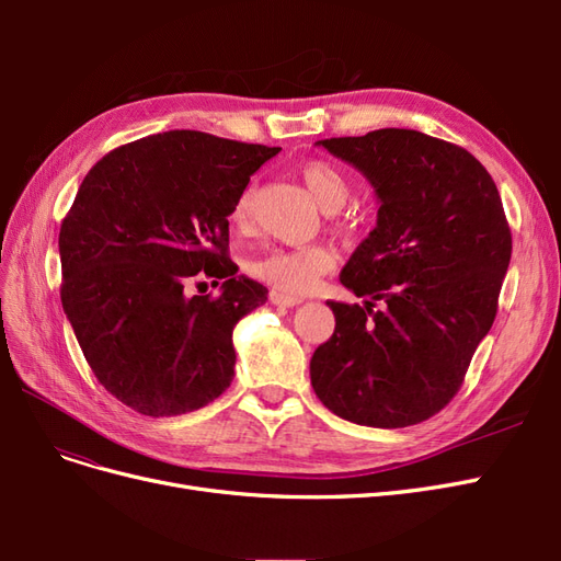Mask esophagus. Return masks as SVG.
<instances>
[{
	"label": "esophagus",
	"instance_id": "esophagus-1",
	"mask_svg": "<svg viewBox=\"0 0 561 561\" xmlns=\"http://www.w3.org/2000/svg\"><path fill=\"white\" fill-rule=\"evenodd\" d=\"M268 297H271V301L276 304V307H287V309L299 307V304L304 301L301 297H295V295H285V293H278V290H274V293H271Z\"/></svg>",
	"mask_w": 561,
	"mask_h": 561
}]
</instances>
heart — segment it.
Wrapping results in <instances>:
<instances>
[{"label":"heart","mask_w":561,"mask_h":561,"mask_svg":"<svg viewBox=\"0 0 561 561\" xmlns=\"http://www.w3.org/2000/svg\"><path fill=\"white\" fill-rule=\"evenodd\" d=\"M301 180L316 198L318 206L325 213H339L351 198V180L348 175L332 161L313 159L301 165ZM254 201L257 190L248 184L245 190L233 201L231 222L236 227H248L254 215ZM336 266V254L325 245H307V248H268L248 260V271L260 280L280 287L287 293H304L316 285L320 276L330 274Z\"/></svg>","instance_id":"1"}]
</instances>
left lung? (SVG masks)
Instances as JSON below:
<instances>
[{
  "instance_id": "1",
  "label": "left lung",
  "mask_w": 561,
  "mask_h": 561,
  "mask_svg": "<svg viewBox=\"0 0 561 561\" xmlns=\"http://www.w3.org/2000/svg\"><path fill=\"white\" fill-rule=\"evenodd\" d=\"M318 145L369 180L379 213L339 276L369 301H328L336 325L313 353L311 386L358 426H414L458 393L494 325L513 252L499 190L470 151L419 130Z\"/></svg>"
}]
</instances>
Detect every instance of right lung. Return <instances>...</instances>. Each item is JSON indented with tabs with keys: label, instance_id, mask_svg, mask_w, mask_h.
Here are the masks:
<instances>
[{
	"label": "right lung",
	"instance_id": "add662e5",
	"mask_svg": "<svg viewBox=\"0 0 561 561\" xmlns=\"http://www.w3.org/2000/svg\"><path fill=\"white\" fill-rule=\"evenodd\" d=\"M280 147L168 130L116 147L60 225V299L105 390L145 416L201 410L229 388L233 325L268 290L229 260V215ZM210 277L220 293L186 296Z\"/></svg>",
	"mask_w": 561,
	"mask_h": 561
}]
</instances>
